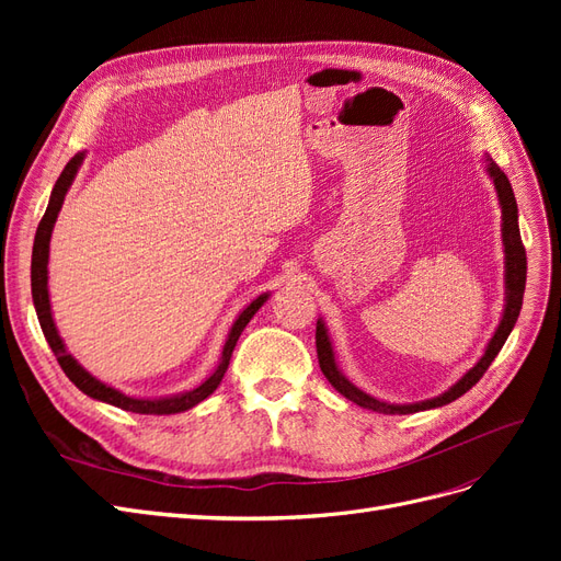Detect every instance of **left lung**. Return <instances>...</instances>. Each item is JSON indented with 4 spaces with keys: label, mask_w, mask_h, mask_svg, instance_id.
<instances>
[{
    "label": "left lung",
    "mask_w": 561,
    "mask_h": 561,
    "mask_svg": "<svg viewBox=\"0 0 561 561\" xmlns=\"http://www.w3.org/2000/svg\"><path fill=\"white\" fill-rule=\"evenodd\" d=\"M484 171L491 178V182H494L499 206H501V241H503V252H505V304H503V316H501L499 328H496L494 336L489 339L482 358L474 363V367H470L461 379H458L454 386H449L445 393H439L437 398L410 402V404L383 402V400L371 398L369 393H365V390H360L358 386L351 383L344 377V371L339 369L336 358H334L332 339H330V332L325 328V320L318 318V322H316V348H318L320 369H322V375L328 377V381L339 390V393L348 398L351 402L365 407V410L379 412V414H414V412L435 410V407L449 404L456 398H461L466 390H470L474 383L482 379L486 367L494 363L499 351L503 348L505 339L511 336L515 322H517V316H519V309H522V297H524V285H526V252H524V245H522V239H519L517 201H515V194H513L511 180L505 178V173L489 157H484Z\"/></svg>",
    "instance_id": "obj_1"
}]
</instances>
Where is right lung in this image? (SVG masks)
<instances>
[{
    "instance_id": "add662e5",
    "label": "right lung",
    "mask_w": 561,
    "mask_h": 561,
    "mask_svg": "<svg viewBox=\"0 0 561 561\" xmlns=\"http://www.w3.org/2000/svg\"><path fill=\"white\" fill-rule=\"evenodd\" d=\"M83 159H87V151H79V154H75L70 161H67V165L62 168L60 178L54 184V192H50L46 213H44L42 222L37 227L35 245H32V301H35V311H37V318H39L42 332L46 336L50 351L56 353V358H58L62 371L67 375V379H70L81 390V393H87L89 398L100 400V402H107V404H114V407H118V410L135 412V414H178V412L192 410V407H196L201 400H206L213 393V390L219 386V381H222L225 371L229 367V360H231L233 346H236V342H239L241 332L245 330V325L252 320V316L264 307V301L271 295L262 293L257 299H252L248 307L239 313V318L233 320V325H231V330L227 334L222 355H219V363L213 369V375L203 383H198L196 388H192V390H184V393L165 396V398H133V396L122 393V390H118V388L95 379L91 371L83 369L79 365V360L75 358V355L67 351L65 342H62L60 334H58L56 322H54V313H50V299H48V245H50V231H54L58 213L62 208L65 194L72 186Z\"/></svg>"
}]
</instances>
